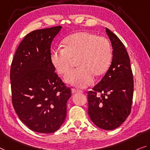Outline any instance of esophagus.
<instances>
[{
	"label": "esophagus",
	"instance_id": "obj_1",
	"mask_svg": "<svg viewBox=\"0 0 150 150\" xmlns=\"http://www.w3.org/2000/svg\"><path fill=\"white\" fill-rule=\"evenodd\" d=\"M72 93H82V91H80V90H78V89H76V88H72Z\"/></svg>",
	"mask_w": 150,
	"mask_h": 150
}]
</instances>
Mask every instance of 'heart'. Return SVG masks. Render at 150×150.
<instances>
[{"label": "heart", "mask_w": 150, "mask_h": 150, "mask_svg": "<svg viewBox=\"0 0 150 150\" xmlns=\"http://www.w3.org/2000/svg\"><path fill=\"white\" fill-rule=\"evenodd\" d=\"M112 51L109 41L104 37L88 31H80L64 41V47L53 50L51 59L59 74H65L77 59L79 67L65 76V81L80 88L93 82L94 75L100 76L109 68Z\"/></svg>", "instance_id": "b5f03b06"}]
</instances>
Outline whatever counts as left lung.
I'll return each instance as SVG.
<instances>
[{"label":"left lung","mask_w":150,"mask_h":150,"mask_svg":"<svg viewBox=\"0 0 150 150\" xmlns=\"http://www.w3.org/2000/svg\"><path fill=\"white\" fill-rule=\"evenodd\" d=\"M106 32L112 47V62L102 80L88 92V112L98 127L112 130L125 122L130 114L133 78L125 45L109 29L106 28Z\"/></svg>","instance_id":"8db88e82"}]
</instances>
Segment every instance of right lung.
<instances>
[{"mask_svg":"<svg viewBox=\"0 0 150 150\" xmlns=\"http://www.w3.org/2000/svg\"><path fill=\"white\" fill-rule=\"evenodd\" d=\"M61 29L53 27L27 34L11 64L13 107L20 120L35 132L54 133L66 119L71 90L55 72L50 50Z\"/></svg>","mask_w":150,"mask_h":150,"instance_id":"1","label":"right lung"}]
</instances>
